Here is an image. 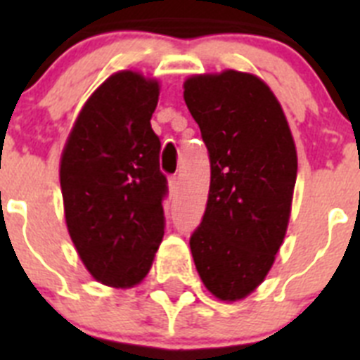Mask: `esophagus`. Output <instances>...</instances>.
I'll use <instances>...</instances> for the list:
<instances>
[{"label":"esophagus","instance_id":"esophagus-1","mask_svg":"<svg viewBox=\"0 0 360 360\" xmlns=\"http://www.w3.org/2000/svg\"><path fill=\"white\" fill-rule=\"evenodd\" d=\"M178 189V176H171L169 178V191H171V195H174Z\"/></svg>","mask_w":360,"mask_h":360}]
</instances>
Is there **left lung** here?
<instances>
[{
  "mask_svg": "<svg viewBox=\"0 0 360 360\" xmlns=\"http://www.w3.org/2000/svg\"><path fill=\"white\" fill-rule=\"evenodd\" d=\"M184 98L211 160L207 207L191 252L207 290L238 301L262 285L287 234L294 139L276 95L252 73L193 75Z\"/></svg>",
  "mask_w": 360,
  "mask_h": 360,
  "instance_id": "obj_1",
  "label": "left lung"
}]
</instances>
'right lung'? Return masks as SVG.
I'll return each mask as SVG.
<instances>
[{
    "label": "right lung",
    "mask_w": 360,
    "mask_h": 360,
    "mask_svg": "<svg viewBox=\"0 0 360 360\" xmlns=\"http://www.w3.org/2000/svg\"><path fill=\"white\" fill-rule=\"evenodd\" d=\"M158 81L124 70L86 101L61 155L65 218L79 257L113 288L146 278L164 236L160 139L151 129Z\"/></svg>",
    "instance_id": "1"
}]
</instances>
